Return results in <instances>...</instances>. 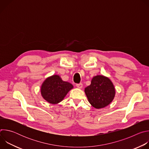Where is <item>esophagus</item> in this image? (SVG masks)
Instances as JSON below:
<instances>
[{"label": "esophagus", "instance_id": "obj_1", "mask_svg": "<svg viewBox=\"0 0 149 149\" xmlns=\"http://www.w3.org/2000/svg\"><path fill=\"white\" fill-rule=\"evenodd\" d=\"M76 86L77 88H82V83H80V84H77L76 85Z\"/></svg>", "mask_w": 149, "mask_h": 149}]
</instances>
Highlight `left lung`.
<instances>
[{
	"mask_svg": "<svg viewBox=\"0 0 149 149\" xmlns=\"http://www.w3.org/2000/svg\"><path fill=\"white\" fill-rule=\"evenodd\" d=\"M88 102L97 109H102L109 105L114 100L116 89L111 79L102 75L94 76L89 86L85 88Z\"/></svg>",
	"mask_w": 149,
	"mask_h": 149,
	"instance_id": "left-lung-1",
	"label": "left lung"
}]
</instances>
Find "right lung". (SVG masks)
<instances>
[{
    "label": "right lung",
    "mask_w": 149,
    "mask_h": 149,
    "mask_svg": "<svg viewBox=\"0 0 149 149\" xmlns=\"http://www.w3.org/2000/svg\"><path fill=\"white\" fill-rule=\"evenodd\" d=\"M74 88L72 84L64 81L58 75L47 77L40 86V94L45 100L52 104L61 102Z\"/></svg>",
    "instance_id": "1"
}]
</instances>
